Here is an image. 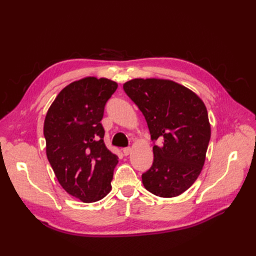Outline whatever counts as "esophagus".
<instances>
[{"label":"esophagus","instance_id":"obj_1","mask_svg":"<svg viewBox=\"0 0 256 256\" xmlns=\"http://www.w3.org/2000/svg\"><path fill=\"white\" fill-rule=\"evenodd\" d=\"M122 152L125 156H128V154L131 152V148L130 147H126V148H122Z\"/></svg>","mask_w":256,"mask_h":256}]
</instances>
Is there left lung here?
Here are the masks:
<instances>
[{"mask_svg": "<svg viewBox=\"0 0 256 256\" xmlns=\"http://www.w3.org/2000/svg\"><path fill=\"white\" fill-rule=\"evenodd\" d=\"M124 90L143 113L154 145L152 168L142 175L147 191L160 198L180 196L202 172L210 140L203 100L184 85L166 79H132Z\"/></svg>", "mask_w": 256, "mask_h": 256, "instance_id": "left-lung-1", "label": "left lung"}]
</instances>
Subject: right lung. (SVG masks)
I'll return each mask as SVG.
<instances>
[{"instance_id":"add662e5","label":"right lung","mask_w":256,"mask_h":256,"mask_svg":"<svg viewBox=\"0 0 256 256\" xmlns=\"http://www.w3.org/2000/svg\"><path fill=\"white\" fill-rule=\"evenodd\" d=\"M118 83L85 76L62 90L46 114V152L60 184L83 203L104 198L118 158L104 142L100 120Z\"/></svg>"}]
</instances>
